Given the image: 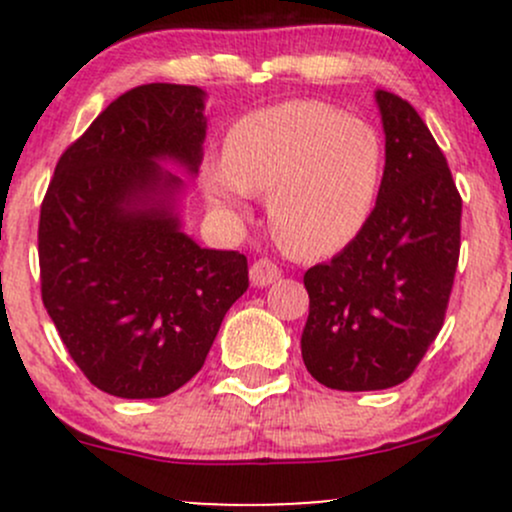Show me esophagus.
<instances>
[{
    "instance_id": "34e87169",
    "label": "esophagus",
    "mask_w": 512,
    "mask_h": 512,
    "mask_svg": "<svg viewBox=\"0 0 512 512\" xmlns=\"http://www.w3.org/2000/svg\"><path fill=\"white\" fill-rule=\"evenodd\" d=\"M281 276V269L276 267V262L269 260V257H260V260L252 262L250 267V281L255 286H269L274 284Z\"/></svg>"
}]
</instances>
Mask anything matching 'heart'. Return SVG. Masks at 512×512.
<instances>
[{
    "instance_id": "1",
    "label": "heart",
    "mask_w": 512,
    "mask_h": 512,
    "mask_svg": "<svg viewBox=\"0 0 512 512\" xmlns=\"http://www.w3.org/2000/svg\"><path fill=\"white\" fill-rule=\"evenodd\" d=\"M383 180V142L368 122L315 101H289L240 117L226 158L207 168V192L240 207L269 192V219L293 255L322 257L363 231Z\"/></svg>"
}]
</instances>
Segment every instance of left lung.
Segmentation results:
<instances>
[{
    "label": "left lung",
    "instance_id": "left-lung-1",
    "mask_svg": "<svg viewBox=\"0 0 512 512\" xmlns=\"http://www.w3.org/2000/svg\"><path fill=\"white\" fill-rule=\"evenodd\" d=\"M385 170L363 231L303 276L310 296L301 354L332 390L395 387L436 342L460 260L462 197L414 105L375 93Z\"/></svg>",
    "mask_w": 512,
    "mask_h": 512
}]
</instances>
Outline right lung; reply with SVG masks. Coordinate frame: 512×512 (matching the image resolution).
<instances>
[{"label": "right lung", "instance_id": "obj_1", "mask_svg": "<svg viewBox=\"0 0 512 512\" xmlns=\"http://www.w3.org/2000/svg\"><path fill=\"white\" fill-rule=\"evenodd\" d=\"M204 91L144 84L115 98L57 161L40 204V296L69 356L122 399L175 392L202 370L248 257L180 231V178L207 137Z\"/></svg>", "mask_w": 512, "mask_h": 512}]
</instances>
